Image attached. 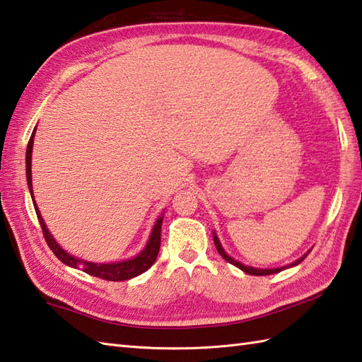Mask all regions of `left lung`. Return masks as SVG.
<instances>
[{
    "label": "left lung",
    "mask_w": 362,
    "mask_h": 362,
    "mask_svg": "<svg viewBox=\"0 0 362 362\" xmlns=\"http://www.w3.org/2000/svg\"><path fill=\"white\" fill-rule=\"evenodd\" d=\"M213 241H214V245H216V249H218V252H219V255L224 258L227 263H230V264H233V266H236L238 269H241L243 272H245V274H249V275H271V274H279V272H281V271H284V269H288V267H294V266H297V264H300L302 263V261L306 258V255H308L310 253V250L305 253L303 257H300L298 259H296L294 263H291V264H288V266H281V267H272V269H259V267H252V266H245V264H243L241 261H238V259H235V258H232L228 255V253L224 250V247H222V244H221V241H219V238H218V235H216V232H213Z\"/></svg>",
    "instance_id": "left-lung-1"
}]
</instances>
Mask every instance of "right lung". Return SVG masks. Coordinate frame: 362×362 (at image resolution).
<instances>
[{
  "label": "right lung",
  "instance_id": "right-lung-1",
  "mask_svg": "<svg viewBox=\"0 0 362 362\" xmlns=\"http://www.w3.org/2000/svg\"><path fill=\"white\" fill-rule=\"evenodd\" d=\"M35 129L37 127H34L33 135H30V138H29L28 149H26V180H28V188H29L30 197H33L38 222H40V227L43 230L45 240H46V243H48L49 249L54 252V255H56L66 266L74 267V269L82 267L83 272H87L90 275H93V276H98V279L109 280V281L129 280V279H134V276H138L140 274L148 271V269L153 263H156L157 255H158L160 240H161V238H160L161 222H163V213L165 211L160 214L158 219L156 221V224H153L152 232L149 235V240H148V243H146L143 250L138 253L136 257L129 258V259L115 261V263H93V261H86V259L71 255V253H68L66 250H64L62 245H60L56 240H54V236L51 235L48 227H46V224H45V221L42 218V213H40V210H38V206L35 204V199H34V193H33V171H30V163H33V148H34Z\"/></svg>",
  "mask_w": 362,
  "mask_h": 362
}]
</instances>
